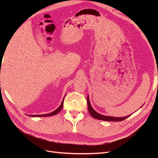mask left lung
<instances>
[{
	"label": "left lung",
	"mask_w": 158,
	"mask_h": 158,
	"mask_svg": "<svg viewBox=\"0 0 158 158\" xmlns=\"http://www.w3.org/2000/svg\"><path fill=\"white\" fill-rule=\"evenodd\" d=\"M87 103H88V111L91 115H92V117H94V118L99 119V120H103V121H122L130 116V115H128L127 117H113L102 115V114L97 113L93 109L92 106H91L88 97L87 98Z\"/></svg>",
	"instance_id": "1"
}]
</instances>
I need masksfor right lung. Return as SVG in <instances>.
Here are the masks:
<instances>
[{"instance_id":"1","label":"right lung","mask_w":158,"mask_h":158,"mask_svg":"<svg viewBox=\"0 0 158 158\" xmlns=\"http://www.w3.org/2000/svg\"><path fill=\"white\" fill-rule=\"evenodd\" d=\"M63 103H64V99L63 100V102H62V103L60 104V106H59V107L58 109H56L55 111L52 112L51 113L45 114H40H40H39V115H38V114H37V115H30V116H31V117H49V116L55 115V114L58 113L60 111V110L62 109V108H63Z\"/></svg>"}]
</instances>
